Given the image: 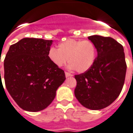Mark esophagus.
Instances as JSON below:
<instances>
[{
  "mask_svg": "<svg viewBox=\"0 0 133 133\" xmlns=\"http://www.w3.org/2000/svg\"><path fill=\"white\" fill-rule=\"evenodd\" d=\"M65 75L66 77H72L73 76V74H71V73H68V72H66L65 73Z\"/></svg>",
  "mask_w": 133,
  "mask_h": 133,
  "instance_id": "34e87169",
  "label": "esophagus"
}]
</instances>
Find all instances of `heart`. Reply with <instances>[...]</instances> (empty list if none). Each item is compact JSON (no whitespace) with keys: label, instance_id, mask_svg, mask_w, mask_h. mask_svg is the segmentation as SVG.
Here are the masks:
<instances>
[{"label":"heart","instance_id":"b5f03b06","mask_svg":"<svg viewBox=\"0 0 133 133\" xmlns=\"http://www.w3.org/2000/svg\"><path fill=\"white\" fill-rule=\"evenodd\" d=\"M48 56L58 67L63 66L68 60L69 69H75L78 73H84L90 69L95 62L96 49L90 40L69 39L58 45V50L51 47Z\"/></svg>","mask_w":133,"mask_h":133}]
</instances>
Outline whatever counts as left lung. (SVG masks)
Masks as SVG:
<instances>
[{"label":"left lung","mask_w":133,"mask_h":133,"mask_svg":"<svg viewBox=\"0 0 133 133\" xmlns=\"http://www.w3.org/2000/svg\"><path fill=\"white\" fill-rule=\"evenodd\" d=\"M95 45L97 56L90 69L75 75V96L91 110L109 107L120 94L126 72L125 54L122 44L110 37H88Z\"/></svg>","instance_id":"obj_1"}]
</instances>
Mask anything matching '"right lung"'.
I'll return each instance as SVG.
<instances>
[{
    "instance_id": "1",
    "label": "right lung",
    "mask_w": 133,
    "mask_h": 133,
    "mask_svg": "<svg viewBox=\"0 0 133 133\" xmlns=\"http://www.w3.org/2000/svg\"><path fill=\"white\" fill-rule=\"evenodd\" d=\"M52 42L39 38H23L11 45L5 56V86L23 110L37 112L46 109L65 80L64 71L49 58Z\"/></svg>"
}]
</instances>
